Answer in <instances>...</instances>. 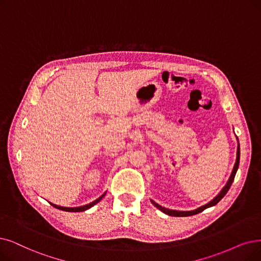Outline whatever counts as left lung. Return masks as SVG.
Segmentation results:
<instances>
[{"label": "left lung", "instance_id": "8db88e82", "mask_svg": "<svg viewBox=\"0 0 261 261\" xmlns=\"http://www.w3.org/2000/svg\"><path fill=\"white\" fill-rule=\"evenodd\" d=\"M237 140H238V138H237ZM239 164H240V144H239V140H238V148H237V159H236V163H234V166H233V169H232V171H231V174H230V176H229V179H228V181H227V183H226V185L223 187L222 189V191L218 193L213 199L210 201V202H207V203H205L204 205H201V206H199V207H197V209H195V210H192V211H179V210H172V209H168V207H165V206H162L161 204H159V203H156L154 200H152L151 199V202L154 204V206H156L158 207V209L160 210V211H162L163 213H165V214H167V215H170V216H191V215H195V214H198V213H200V212H202L203 210H205V209H207V207H211V206H213V205H215L218 201H220L222 198L227 194V192L229 191V189H230V186H231V184H232V182H233V180H234V176H236V173H237V170H238V168H239Z\"/></svg>", "mask_w": 261, "mask_h": 261}]
</instances>
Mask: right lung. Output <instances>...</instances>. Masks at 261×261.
<instances>
[{"label":"right lung","instance_id":"1","mask_svg":"<svg viewBox=\"0 0 261 261\" xmlns=\"http://www.w3.org/2000/svg\"><path fill=\"white\" fill-rule=\"evenodd\" d=\"M106 193H107V192L103 193L100 197L97 198L96 200L92 201V202H90V203H88V204H85V205H80V206H71V207H68V206H61V205L55 204V203H52V202H50V204L54 205L55 207H57V209H59V210H62V211H66V212H82V211L89 210L90 207H92L93 205H95L96 203H98V202L101 200V198L106 195Z\"/></svg>","mask_w":261,"mask_h":261}]
</instances>
